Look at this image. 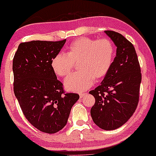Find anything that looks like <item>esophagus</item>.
<instances>
[{"mask_svg":"<svg viewBox=\"0 0 156 156\" xmlns=\"http://www.w3.org/2000/svg\"><path fill=\"white\" fill-rule=\"evenodd\" d=\"M79 95H80V97H81V98H82V97H84V95H85V93H81Z\"/></svg>","mask_w":156,"mask_h":156,"instance_id":"obj_1","label":"esophagus"}]
</instances>
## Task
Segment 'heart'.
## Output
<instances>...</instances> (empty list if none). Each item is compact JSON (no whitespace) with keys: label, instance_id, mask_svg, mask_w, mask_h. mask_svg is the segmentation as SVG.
<instances>
[{"label":"heart","instance_id":"obj_1","mask_svg":"<svg viewBox=\"0 0 156 156\" xmlns=\"http://www.w3.org/2000/svg\"><path fill=\"white\" fill-rule=\"evenodd\" d=\"M115 57V48L110 39L79 37L69 46L67 54L58 53L51 60V67L57 76L66 77L78 63L80 72L65 80L69 90L84 91L97 81L103 79L111 70Z\"/></svg>","mask_w":156,"mask_h":156}]
</instances>
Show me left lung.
<instances>
[{
	"label": "left lung",
	"mask_w": 156,
	"mask_h": 156,
	"mask_svg": "<svg viewBox=\"0 0 156 156\" xmlns=\"http://www.w3.org/2000/svg\"><path fill=\"white\" fill-rule=\"evenodd\" d=\"M105 32L117 47L116 56L101 84L89 93L95 98L90 109L93 121L100 128L111 130L122 126L134 113L142 74L133 45L119 33Z\"/></svg>",
	"instance_id": "left-lung-1"
}]
</instances>
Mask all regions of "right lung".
I'll return each instance as SVG.
<instances>
[{"mask_svg":"<svg viewBox=\"0 0 156 156\" xmlns=\"http://www.w3.org/2000/svg\"><path fill=\"white\" fill-rule=\"evenodd\" d=\"M66 41L23 42L12 60L13 91L23 115L32 126L51 134L66 126L79 99L78 94L66 93L51 67Z\"/></svg>","mask_w":156,"mask_h":156,"instance_id":"obj_1","label":"right lung"}]
</instances>
